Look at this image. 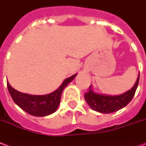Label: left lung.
Wrapping results in <instances>:
<instances>
[{
	"label": "left lung",
	"instance_id": "1",
	"mask_svg": "<svg viewBox=\"0 0 146 146\" xmlns=\"http://www.w3.org/2000/svg\"><path fill=\"white\" fill-rule=\"evenodd\" d=\"M139 73L134 85L126 92L118 95H110L106 94L98 93L90 85L89 91L85 94V100L93 110L100 113L108 114L114 112L125 107L131 101L138 87Z\"/></svg>",
	"mask_w": 146,
	"mask_h": 146
}]
</instances>
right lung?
I'll use <instances>...</instances> for the list:
<instances>
[{
	"label": "right lung",
	"mask_w": 146,
	"mask_h": 146,
	"mask_svg": "<svg viewBox=\"0 0 146 146\" xmlns=\"http://www.w3.org/2000/svg\"><path fill=\"white\" fill-rule=\"evenodd\" d=\"M77 73L67 78L58 89L44 95H31L14 89L7 81L9 93L16 105L28 114L37 117H44L54 113L58 108L63 90L76 76Z\"/></svg>",
	"instance_id": "add662e5"
}]
</instances>
